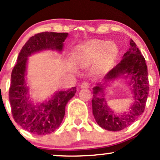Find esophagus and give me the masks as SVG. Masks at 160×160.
Instances as JSON below:
<instances>
[{"mask_svg":"<svg viewBox=\"0 0 160 160\" xmlns=\"http://www.w3.org/2000/svg\"><path fill=\"white\" fill-rule=\"evenodd\" d=\"M80 87L83 88V89H88V88L89 87V82H82L81 85H80Z\"/></svg>","mask_w":160,"mask_h":160,"instance_id":"34e87169","label":"esophagus"}]
</instances>
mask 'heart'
I'll list each match as a JSON object with an SVG mask.
<instances>
[{
    "label": "heart",
    "instance_id": "1",
    "mask_svg": "<svg viewBox=\"0 0 160 160\" xmlns=\"http://www.w3.org/2000/svg\"><path fill=\"white\" fill-rule=\"evenodd\" d=\"M118 52L117 45L113 42L93 39L79 46L75 52V62L80 67L87 68L98 60L99 71L108 67Z\"/></svg>",
    "mask_w": 160,
    "mask_h": 160
}]
</instances>
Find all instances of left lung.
<instances>
[{"mask_svg": "<svg viewBox=\"0 0 160 160\" xmlns=\"http://www.w3.org/2000/svg\"><path fill=\"white\" fill-rule=\"evenodd\" d=\"M129 47L120 63L104 76L103 84L97 83L93 88V116L97 123L108 131H120L129 126L142 114L146 105L149 92L148 67L144 56L132 39ZM120 77L128 80L134 103L128 112L116 114L107 104L104 89L109 82Z\"/></svg>", "mask_w": 160, "mask_h": 160, "instance_id": "obj_1", "label": "left lung"}]
</instances>
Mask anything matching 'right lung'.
<instances>
[{"instance_id":"obj_1","label":"right lung","mask_w":160,"mask_h":160,"mask_svg":"<svg viewBox=\"0 0 160 160\" xmlns=\"http://www.w3.org/2000/svg\"><path fill=\"white\" fill-rule=\"evenodd\" d=\"M68 35V33L46 32L32 36L22 48L12 71L9 99L12 117L16 123L34 135H47L59 127L65 117L66 104L74 96L77 89L72 87L58 91L49 100L34 104L25 79L28 57L49 49L61 52Z\"/></svg>"}]
</instances>
